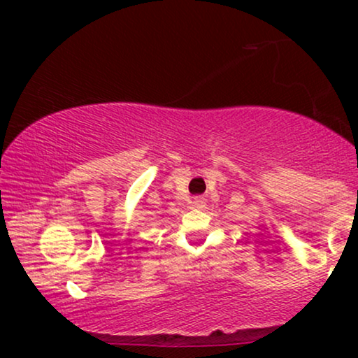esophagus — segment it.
<instances>
[{
    "label": "esophagus",
    "mask_w": 358,
    "mask_h": 358,
    "mask_svg": "<svg viewBox=\"0 0 358 358\" xmlns=\"http://www.w3.org/2000/svg\"><path fill=\"white\" fill-rule=\"evenodd\" d=\"M194 205L197 208H202L203 205H205V200H203V197H194Z\"/></svg>",
    "instance_id": "obj_1"
}]
</instances>
